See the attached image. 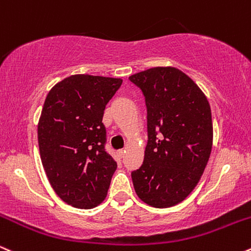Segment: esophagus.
<instances>
[{"label": "esophagus", "instance_id": "esophagus-1", "mask_svg": "<svg viewBox=\"0 0 251 251\" xmlns=\"http://www.w3.org/2000/svg\"><path fill=\"white\" fill-rule=\"evenodd\" d=\"M117 154H119L120 157H123V156H125V154H126V150H123V149H120L119 151H117Z\"/></svg>", "mask_w": 251, "mask_h": 251}]
</instances>
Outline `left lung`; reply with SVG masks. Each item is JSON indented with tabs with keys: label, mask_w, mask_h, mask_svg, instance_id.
I'll list each match as a JSON object with an SVG mask.
<instances>
[{
	"label": "left lung",
	"mask_w": 251,
	"mask_h": 251,
	"mask_svg": "<svg viewBox=\"0 0 251 251\" xmlns=\"http://www.w3.org/2000/svg\"><path fill=\"white\" fill-rule=\"evenodd\" d=\"M129 79L142 90L148 113L143 164L131 173L135 191L150 207H173L195 189L210 157V104L175 67L150 68Z\"/></svg>",
	"instance_id": "1"
}]
</instances>
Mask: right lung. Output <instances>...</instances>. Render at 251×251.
I'll use <instances>...</instances> for the list:
<instances>
[{
    "instance_id": "add662e5",
    "label": "right lung",
    "mask_w": 251,
    "mask_h": 251,
    "mask_svg": "<svg viewBox=\"0 0 251 251\" xmlns=\"http://www.w3.org/2000/svg\"><path fill=\"white\" fill-rule=\"evenodd\" d=\"M122 78L77 74L50 89L37 126L38 148L49 183L79 209L104 201L116 161L105 151L103 113Z\"/></svg>"
}]
</instances>
